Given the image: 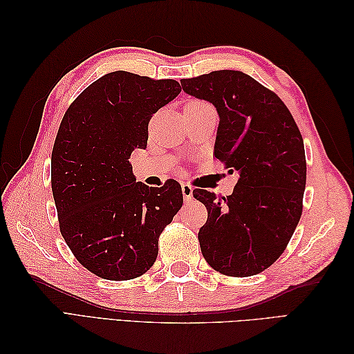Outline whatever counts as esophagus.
I'll return each instance as SVG.
<instances>
[{
  "instance_id": "obj_1",
  "label": "esophagus",
  "mask_w": 354,
  "mask_h": 354,
  "mask_svg": "<svg viewBox=\"0 0 354 354\" xmlns=\"http://www.w3.org/2000/svg\"><path fill=\"white\" fill-rule=\"evenodd\" d=\"M181 190H183V194H184V199H185V201H192V198H193V189H192V185L184 183V184L181 185Z\"/></svg>"
}]
</instances>
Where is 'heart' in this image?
<instances>
[{
	"mask_svg": "<svg viewBox=\"0 0 354 354\" xmlns=\"http://www.w3.org/2000/svg\"><path fill=\"white\" fill-rule=\"evenodd\" d=\"M204 104H207V103L201 102V100H193V102H189V103H187L184 108H196V106H204Z\"/></svg>",
	"mask_w": 354,
	"mask_h": 354,
	"instance_id": "obj_1",
	"label": "heart"
}]
</instances>
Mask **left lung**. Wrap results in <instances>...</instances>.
I'll return each mask as SVG.
<instances>
[{"instance_id":"1","label":"left lung","mask_w":354,"mask_h":354,"mask_svg":"<svg viewBox=\"0 0 354 354\" xmlns=\"http://www.w3.org/2000/svg\"><path fill=\"white\" fill-rule=\"evenodd\" d=\"M181 85L213 103L219 114L214 156L239 173L227 198L193 192L208 212L198 234L202 255L225 275L260 274L283 254L303 213L301 133L280 97L242 71H213Z\"/></svg>"}]
</instances>
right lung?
<instances>
[{
    "label": "right lung",
    "instance_id": "right-lung-1",
    "mask_svg": "<svg viewBox=\"0 0 354 354\" xmlns=\"http://www.w3.org/2000/svg\"><path fill=\"white\" fill-rule=\"evenodd\" d=\"M179 93L171 79L108 73L70 104L59 126L51 152L59 228L80 265L104 280L147 272L160 234L183 207L175 179L147 187L129 162L135 149L147 146L150 118Z\"/></svg>",
    "mask_w": 354,
    "mask_h": 354
}]
</instances>
